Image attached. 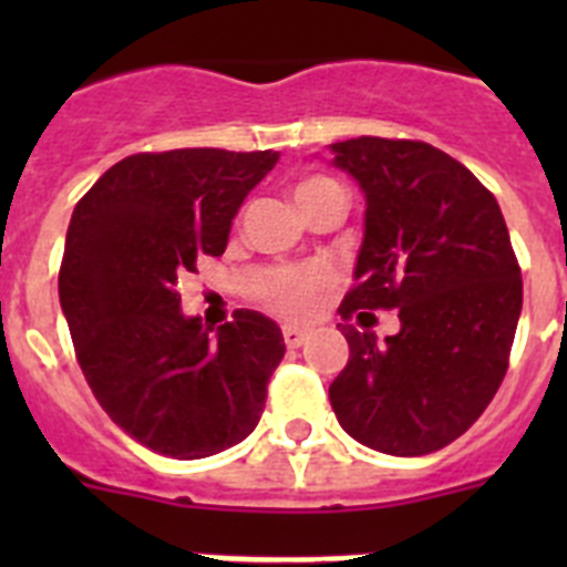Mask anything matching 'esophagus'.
Segmentation results:
<instances>
[{"label":"esophagus","mask_w":567,"mask_h":567,"mask_svg":"<svg viewBox=\"0 0 567 567\" xmlns=\"http://www.w3.org/2000/svg\"><path fill=\"white\" fill-rule=\"evenodd\" d=\"M309 338V329L303 327H284V343L289 346V349H298V346H303V340Z\"/></svg>","instance_id":"obj_1"}]
</instances>
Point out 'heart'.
<instances>
[{
    "instance_id": "obj_1",
    "label": "heart",
    "mask_w": 567,
    "mask_h": 567,
    "mask_svg": "<svg viewBox=\"0 0 567 567\" xmlns=\"http://www.w3.org/2000/svg\"><path fill=\"white\" fill-rule=\"evenodd\" d=\"M295 204L300 213L312 209L323 198L332 195H343L338 182L327 178V175H309L303 182L295 184L292 189ZM346 198V195H343ZM334 275L327 267H300V269H278L269 275L267 287H264V300L272 312L284 315V318H309L323 300V295L332 289Z\"/></svg>"
}]
</instances>
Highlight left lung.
I'll use <instances>...</instances> for the list:
<instances>
[{"label": "left lung", "mask_w": 567, "mask_h": 567, "mask_svg": "<svg viewBox=\"0 0 567 567\" xmlns=\"http://www.w3.org/2000/svg\"><path fill=\"white\" fill-rule=\"evenodd\" d=\"M329 150L365 198L358 284L340 315L400 318L385 340L340 323L349 363L329 400L343 432L374 452H440L485 412L508 369L523 309L508 227L474 173L432 144L360 135Z\"/></svg>", "instance_id": "8db88e82"}]
</instances>
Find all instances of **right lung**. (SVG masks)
<instances>
[{"label": "right lung", "mask_w": 567, "mask_h": 567, "mask_svg": "<svg viewBox=\"0 0 567 567\" xmlns=\"http://www.w3.org/2000/svg\"><path fill=\"white\" fill-rule=\"evenodd\" d=\"M278 153L127 155L73 209L59 300L84 380L118 429L175 460L233 449L258 425L287 346L238 309L218 332L182 312L178 275L224 255L233 218Z\"/></svg>", "instance_id": "right-lung-1"}]
</instances>
